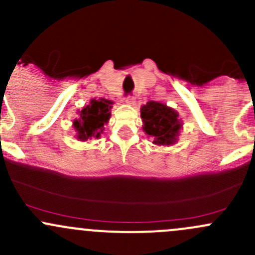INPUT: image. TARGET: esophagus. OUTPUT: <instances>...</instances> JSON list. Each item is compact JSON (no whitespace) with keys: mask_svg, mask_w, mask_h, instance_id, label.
Wrapping results in <instances>:
<instances>
[{"mask_svg":"<svg viewBox=\"0 0 255 255\" xmlns=\"http://www.w3.org/2000/svg\"><path fill=\"white\" fill-rule=\"evenodd\" d=\"M126 104L130 105V106H132V105L135 104V99L133 96H127V97H126Z\"/></svg>","mask_w":255,"mask_h":255,"instance_id":"obj_1","label":"esophagus"}]
</instances>
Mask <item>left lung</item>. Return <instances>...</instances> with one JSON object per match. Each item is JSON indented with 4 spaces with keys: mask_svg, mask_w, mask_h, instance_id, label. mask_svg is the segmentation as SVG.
I'll use <instances>...</instances> for the list:
<instances>
[{
    "mask_svg": "<svg viewBox=\"0 0 255 255\" xmlns=\"http://www.w3.org/2000/svg\"><path fill=\"white\" fill-rule=\"evenodd\" d=\"M143 130L154 138L155 145H171L177 140L180 128L179 113L156 101H149L140 109Z\"/></svg>",
    "mask_w": 255,
    "mask_h": 255,
    "instance_id": "left-lung-1",
    "label": "left lung"
}]
</instances>
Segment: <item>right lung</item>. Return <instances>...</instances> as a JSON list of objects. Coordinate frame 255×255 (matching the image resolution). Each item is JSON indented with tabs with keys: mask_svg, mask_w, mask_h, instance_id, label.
<instances>
[{
	"mask_svg": "<svg viewBox=\"0 0 255 255\" xmlns=\"http://www.w3.org/2000/svg\"><path fill=\"white\" fill-rule=\"evenodd\" d=\"M112 105L111 100L92 99L89 105L79 111V117L73 122L74 129L78 132L76 138L80 140H89L101 137L105 125H107L111 117Z\"/></svg>",
	"mask_w": 255,
	"mask_h": 255,
	"instance_id": "1",
	"label": "right lung"
}]
</instances>
